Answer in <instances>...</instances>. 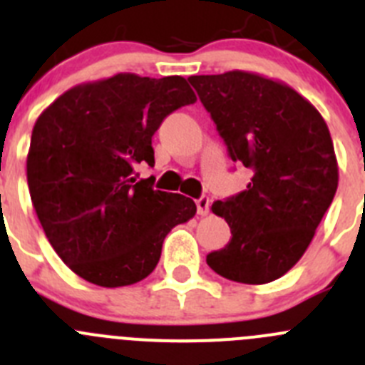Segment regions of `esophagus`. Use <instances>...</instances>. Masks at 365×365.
<instances>
[{
	"instance_id": "1",
	"label": "esophagus",
	"mask_w": 365,
	"mask_h": 365,
	"mask_svg": "<svg viewBox=\"0 0 365 365\" xmlns=\"http://www.w3.org/2000/svg\"><path fill=\"white\" fill-rule=\"evenodd\" d=\"M196 207H198V215L205 216L209 212V198L207 196H202V198L196 200Z\"/></svg>"
}]
</instances>
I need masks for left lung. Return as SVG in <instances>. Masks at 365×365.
Returning <instances> with one entry per match:
<instances>
[{"instance_id":"8db88e82","label":"left lung","mask_w":365,"mask_h":365,"mask_svg":"<svg viewBox=\"0 0 365 365\" xmlns=\"http://www.w3.org/2000/svg\"><path fill=\"white\" fill-rule=\"evenodd\" d=\"M232 162L251 170L240 195L211 211L231 240L207 255L220 277L260 285L284 277L317 232L338 187V163L326 120L294 88L247 71L190 76Z\"/></svg>"}]
</instances>
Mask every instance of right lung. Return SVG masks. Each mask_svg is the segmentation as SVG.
I'll list each match as a JSON object with an SVG mask.
<instances>
[{
	"label": "right lung",
	"instance_id": "obj_1",
	"mask_svg": "<svg viewBox=\"0 0 365 365\" xmlns=\"http://www.w3.org/2000/svg\"><path fill=\"white\" fill-rule=\"evenodd\" d=\"M185 78L120 72L76 85L36 120L27 182L39 223L72 272L101 287H123L154 271L170 229L196 205L138 182L154 165L153 134L167 114L195 103Z\"/></svg>",
	"mask_w": 365,
	"mask_h": 365
}]
</instances>
